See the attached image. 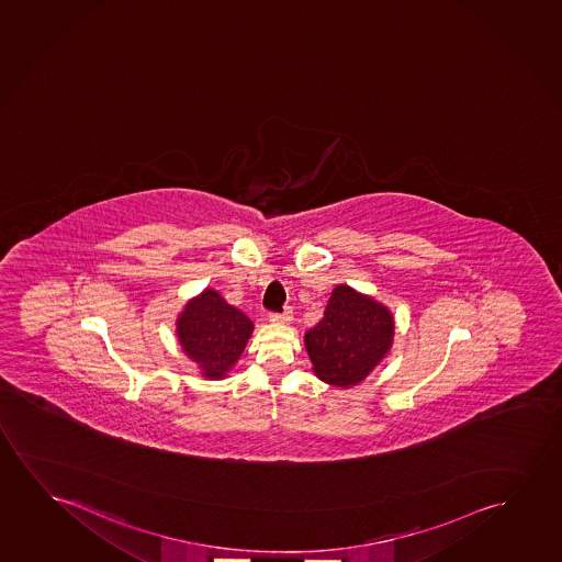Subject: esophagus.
Wrapping results in <instances>:
<instances>
[{"label": "esophagus", "instance_id": "34e87169", "mask_svg": "<svg viewBox=\"0 0 562 562\" xmlns=\"http://www.w3.org/2000/svg\"><path fill=\"white\" fill-rule=\"evenodd\" d=\"M292 315V307H284L282 313H270V321H274V323H290Z\"/></svg>", "mask_w": 562, "mask_h": 562}]
</instances>
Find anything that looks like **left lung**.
Instances as JSON below:
<instances>
[{"instance_id":"obj_1","label":"left lung","mask_w":562,"mask_h":562,"mask_svg":"<svg viewBox=\"0 0 562 562\" xmlns=\"http://www.w3.org/2000/svg\"><path fill=\"white\" fill-rule=\"evenodd\" d=\"M392 336L386 307L350 285H336L325 317L305 334V346L318 379L348 389L361 383L391 350Z\"/></svg>"}]
</instances>
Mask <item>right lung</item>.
<instances>
[{
	"label": "right lung",
	"instance_id": "add662e5",
	"mask_svg": "<svg viewBox=\"0 0 562 562\" xmlns=\"http://www.w3.org/2000/svg\"><path fill=\"white\" fill-rule=\"evenodd\" d=\"M251 330V321L214 290H204L178 318L183 351L201 366L204 376L211 379L228 373L229 367L241 356Z\"/></svg>",
	"mask_w": 562,
	"mask_h": 562
}]
</instances>
